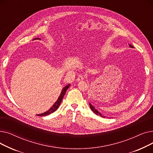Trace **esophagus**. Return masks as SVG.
<instances>
[{
  "label": "esophagus",
  "instance_id": "obj_1",
  "mask_svg": "<svg viewBox=\"0 0 153 153\" xmlns=\"http://www.w3.org/2000/svg\"><path fill=\"white\" fill-rule=\"evenodd\" d=\"M84 79V76H82V75H80L78 76V77L77 78V81L79 82V81H82Z\"/></svg>",
  "mask_w": 153,
  "mask_h": 153
}]
</instances>
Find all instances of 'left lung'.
I'll return each instance as SVG.
<instances>
[{
    "label": "left lung",
    "mask_w": 153,
    "mask_h": 153,
    "mask_svg": "<svg viewBox=\"0 0 153 153\" xmlns=\"http://www.w3.org/2000/svg\"><path fill=\"white\" fill-rule=\"evenodd\" d=\"M129 46H130V47H131V48H133V46L132 45H129ZM89 106H90L91 109L92 110V111H94V113H95V114H96L97 115H99V116H100V117H102L105 118V116H103V115H102V114L100 113V112H99L97 109H95V108L92 105V104H91V103H89Z\"/></svg>",
    "instance_id": "left-lung-1"
}]
</instances>
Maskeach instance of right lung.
I'll return each mask as SVG.
<instances>
[{
    "instance_id": "right-lung-1",
    "label": "right lung",
    "mask_w": 153,
    "mask_h": 153,
    "mask_svg": "<svg viewBox=\"0 0 153 153\" xmlns=\"http://www.w3.org/2000/svg\"><path fill=\"white\" fill-rule=\"evenodd\" d=\"M35 39H41L38 38H36L33 40H35ZM70 85H71V84H69L66 85L65 87L63 88V89H62V91L61 92L60 95L59 96L58 100H56V102L53 104V105L49 110H48L46 111H45V112H44V113H43V114H38V115H36L40 116V117L46 116V115H50V114L53 113V112H54L56 110H57L58 108V107H59V105H60V104H61V103L62 102V99L64 97V95H65V94H66V91L68 89V88L70 87Z\"/></svg>"
}]
</instances>
